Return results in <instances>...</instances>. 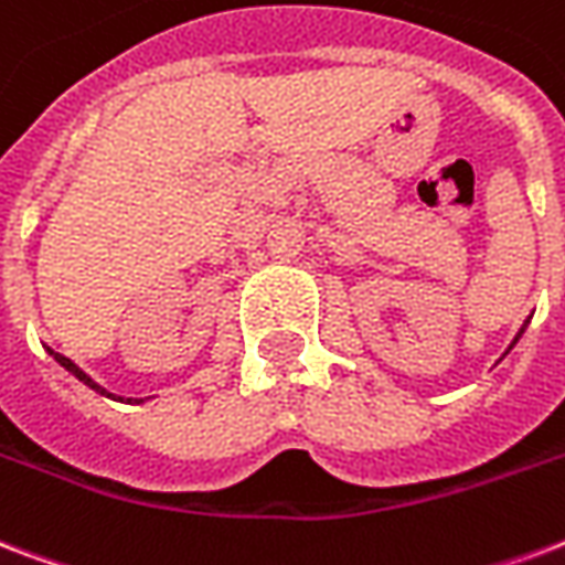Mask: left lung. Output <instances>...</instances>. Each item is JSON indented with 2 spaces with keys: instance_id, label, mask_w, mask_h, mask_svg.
Here are the masks:
<instances>
[{
  "instance_id": "8db88e82",
  "label": "left lung",
  "mask_w": 565,
  "mask_h": 565,
  "mask_svg": "<svg viewBox=\"0 0 565 565\" xmlns=\"http://www.w3.org/2000/svg\"><path fill=\"white\" fill-rule=\"evenodd\" d=\"M527 322H531V320H524L522 331H519V334H515V338H512V343H510V350H512V347H515V343H519V338H522V334H524V329H527ZM510 350H507V352H510Z\"/></svg>"
}]
</instances>
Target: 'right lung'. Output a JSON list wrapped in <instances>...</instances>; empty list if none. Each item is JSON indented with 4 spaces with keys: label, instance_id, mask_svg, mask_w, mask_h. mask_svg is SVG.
<instances>
[{
    "label": "right lung",
    "instance_id": "right-lung-1",
    "mask_svg": "<svg viewBox=\"0 0 565 565\" xmlns=\"http://www.w3.org/2000/svg\"><path fill=\"white\" fill-rule=\"evenodd\" d=\"M50 355H53V359L58 361V364H62V367L67 370V373H73V376L79 379V382H85V385L92 387V391H97V394H103V397L120 399V397H115V394H109V391H106V387H100V385H97V382H94V379L88 376V373H85V370H79V367H76V364H73L71 359H64V355H58V352H53V350H50ZM129 403H145V399H129Z\"/></svg>",
    "mask_w": 565,
    "mask_h": 565
}]
</instances>
